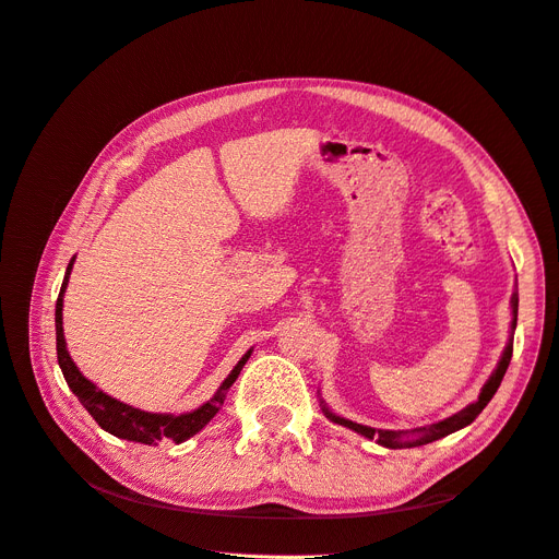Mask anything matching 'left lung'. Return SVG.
I'll use <instances>...</instances> for the list:
<instances>
[{
	"label": "left lung",
	"instance_id": "left-lung-1",
	"mask_svg": "<svg viewBox=\"0 0 559 559\" xmlns=\"http://www.w3.org/2000/svg\"><path fill=\"white\" fill-rule=\"evenodd\" d=\"M511 306H513V331H515V324H518V294H513L511 298ZM511 357H513V341L506 345L503 349V357L497 366V370L492 373V378H489L483 386V392L478 396V401H473L471 405H466L464 411H460L456 415L438 421V425H431V427H419V429H413V431H386V429H370V427H364V425H357V421H349V419H343V417H335L333 413H329V408H324L326 417H331L333 421H337V425H343L352 431H357L366 438H376V441L384 448H392V450H401V448H417V445H427V443H433L438 441V438H443L452 431H460L462 427L471 425L473 419H476L485 405L492 401V396L497 394V389L506 376V368H509L511 364Z\"/></svg>",
	"mask_w": 559,
	"mask_h": 559
}]
</instances>
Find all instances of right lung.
Listing matches in <instances>:
<instances>
[{
    "label": "right lung",
    "instance_id": "add662e5",
    "mask_svg": "<svg viewBox=\"0 0 559 559\" xmlns=\"http://www.w3.org/2000/svg\"><path fill=\"white\" fill-rule=\"evenodd\" d=\"M72 263L67 265V275L62 282V289L56 302V347H58V364L62 368V376L70 384L74 396L83 403V408L91 413V417L97 421L105 431L126 438V441L132 443H144V445H158L163 438H170L173 443H183L186 438L195 436L207 421L218 413L222 403L226 399V392L233 386V382L238 380L242 366L247 364L251 349L245 354V357L238 361V366L233 368V373L224 380L222 389H218L216 396L210 399L205 405H200L198 411L186 413V415H156V413H144L132 408V405H126L121 401H116L107 394L99 392V389L81 376V370L74 366L70 352L64 347V333H62V294L67 289V282H70L72 273Z\"/></svg>",
    "mask_w": 559,
    "mask_h": 559
}]
</instances>
